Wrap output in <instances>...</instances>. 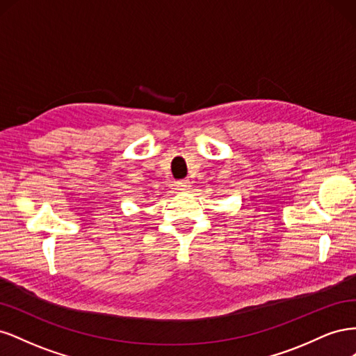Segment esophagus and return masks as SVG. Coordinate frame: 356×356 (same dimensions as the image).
<instances>
[{
	"label": "esophagus",
	"instance_id": "obj_1",
	"mask_svg": "<svg viewBox=\"0 0 356 356\" xmlns=\"http://www.w3.org/2000/svg\"><path fill=\"white\" fill-rule=\"evenodd\" d=\"M177 188L181 191H187L190 188V181L188 179H181L177 182Z\"/></svg>",
	"mask_w": 356,
	"mask_h": 356
}]
</instances>
